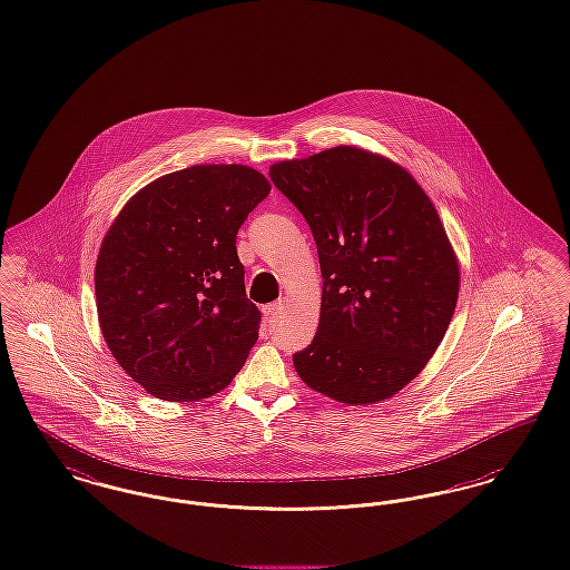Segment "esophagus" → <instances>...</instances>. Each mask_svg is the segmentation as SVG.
<instances>
[{"mask_svg": "<svg viewBox=\"0 0 570 570\" xmlns=\"http://www.w3.org/2000/svg\"><path fill=\"white\" fill-rule=\"evenodd\" d=\"M284 307H286V301H284V298H279V301H275V303L265 305V307H263V314H265L267 318H274V316H277Z\"/></svg>", "mask_w": 570, "mask_h": 570, "instance_id": "34e87169", "label": "esophagus"}]
</instances>
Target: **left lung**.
I'll return each mask as SVG.
<instances>
[{
	"mask_svg": "<svg viewBox=\"0 0 570 570\" xmlns=\"http://www.w3.org/2000/svg\"><path fill=\"white\" fill-rule=\"evenodd\" d=\"M269 178L312 228L316 337L298 377L347 405L390 399L426 366L454 316L460 269L433 202L401 165L356 146L282 160Z\"/></svg>",
	"mask_w": 570,
	"mask_h": 570,
	"instance_id": "8db88e82",
	"label": "left lung"
}]
</instances>
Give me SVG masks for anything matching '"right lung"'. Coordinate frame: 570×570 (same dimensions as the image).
Instances as JSON below:
<instances>
[{
  "instance_id": "obj_1",
  "label": "right lung",
  "mask_w": 570,
  "mask_h": 570,
  "mask_svg": "<svg viewBox=\"0 0 570 570\" xmlns=\"http://www.w3.org/2000/svg\"><path fill=\"white\" fill-rule=\"evenodd\" d=\"M272 190L246 165H193L144 186L95 265L101 335L116 363L163 401L230 384L258 340L235 239Z\"/></svg>"
}]
</instances>
